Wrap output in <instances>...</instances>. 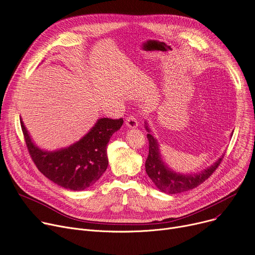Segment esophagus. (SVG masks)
<instances>
[{
  "label": "esophagus",
  "instance_id": "34e87169",
  "mask_svg": "<svg viewBox=\"0 0 255 255\" xmlns=\"http://www.w3.org/2000/svg\"><path fill=\"white\" fill-rule=\"evenodd\" d=\"M126 125L128 128H135L138 127V121H137V118L135 116H128L127 119H126Z\"/></svg>",
  "mask_w": 255,
  "mask_h": 255
}]
</instances>
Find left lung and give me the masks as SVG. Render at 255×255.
<instances>
[{"label":"left lung","instance_id":"left-lung-1","mask_svg":"<svg viewBox=\"0 0 255 255\" xmlns=\"http://www.w3.org/2000/svg\"><path fill=\"white\" fill-rule=\"evenodd\" d=\"M145 128L150 132L147 123H145ZM147 139L149 142V152L145 162V170L155 187L167 194H177L198 187L214 173L224 156L222 154L213 165L200 172L191 174L177 173L164 163L156 139L151 134H147Z\"/></svg>","mask_w":255,"mask_h":255}]
</instances>
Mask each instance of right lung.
Segmentation results:
<instances>
[{"instance_id": "add662e5", "label": "right lung", "mask_w": 255, "mask_h": 255, "mask_svg": "<svg viewBox=\"0 0 255 255\" xmlns=\"http://www.w3.org/2000/svg\"><path fill=\"white\" fill-rule=\"evenodd\" d=\"M124 119L101 118L78 142L66 148L46 151L36 146L20 118V126L32 160L38 170L58 186L82 191L100 179L108 167L107 144Z\"/></svg>"}]
</instances>
